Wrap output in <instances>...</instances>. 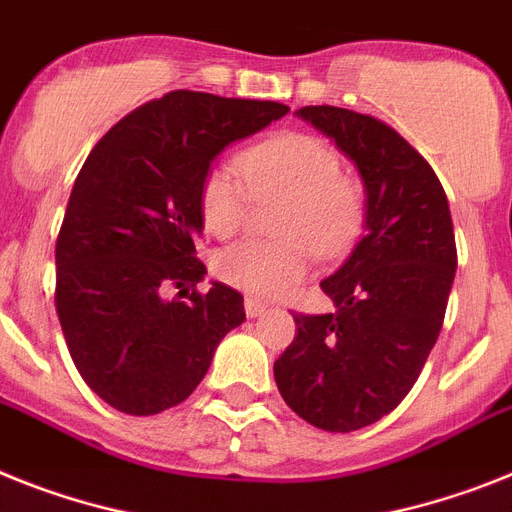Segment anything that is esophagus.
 I'll list each match as a JSON object with an SVG mask.
<instances>
[{
	"mask_svg": "<svg viewBox=\"0 0 512 512\" xmlns=\"http://www.w3.org/2000/svg\"><path fill=\"white\" fill-rule=\"evenodd\" d=\"M244 312H247V317H263L268 309H265L263 302H257V299H247L244 302Z\"/></svg>",
	"mask_w": 512,
	"mask_h": 512,
	"instance_id": "1",
	"label": "esophagus"
}]
</instances>
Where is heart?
Segmentation results:
<instances>
[{"label": "heart", "instance_id": "obj_1", "mask_svg": "<svg viewBox=\"0 0 512 512\" xmlns=\"http://www.w3.org/2000/svg\"><path fill=\"white\" fill-rule=\"evenodd\" d=\"M239 170L244 180L234 166L218 163L200 184V213L210 234L231 236L242 229L249 192L286 197L278 218L281 242H236L213 260L218 278L244 294L283 296L307 276L312 247L320 255L336 257L362 231V187L343 174L341 156L320 137L304 132L270 137L244 150Z\"/></svg>", "mask_w": 512, "mask_h": 512}]
</instances>
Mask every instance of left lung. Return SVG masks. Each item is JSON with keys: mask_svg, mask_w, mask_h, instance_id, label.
I'll return each instance as SVG.
<instances>
[{"mask_svg": "<svg viewBox=\"0 0 512 512\" xmlns=\"http://www.w3.org/2000/svg\"><path fill=\"white\" fill-rule=\"evenodd\" d=\"M296 117L362 176L364 236L320 283L336 312L294 315L296 336L273 375L304 422L354 432L406 398L437 343L458 265L453 221L432 166L393 127L338 106Z\"/></svg>", "mask_w": 512, "mask_h": 512, "instance_id": "1", "label": "left lung"}]
</instances>
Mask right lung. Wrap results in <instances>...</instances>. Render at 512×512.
Segmentation results:
<instances>
[{
  "mask_svg": "<svg viewBox=\"0 0 512 512\" xmlns=\"http://www.w3.org/2000/svg\"><path fill=\"white\" fill-rule=\"evenodd\" d=\"M276 101L174 90L117 122L77 174L57 239V315L88 388L132 416L171 409L208 372L244 299L197 294L200 184L231 143L286 117ZM174 285L187 303L166 300Z\"/></svg>",
  "mask_w": 512,
  "mask_h": 512,
  "instance_id": "right-lung-1",
  "label": "right lung"
}]
</instances>
